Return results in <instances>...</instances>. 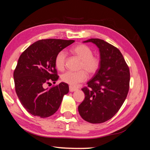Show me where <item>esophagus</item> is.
I'll return each instance as SVG.
<instances>
[{
    "mask_svg": "<svg viewBox=\"0 0 150 150\" xmlns=\"http://www.w3.org/2000/svg\"><path fill=\"white\" fill-rule=\"evenodd\" d=\"M69 91H70V92H74L75 91H77V89H76V88H75V87H73L69 86Z\"/></svg>",
    "mask_w": 150,
    "mask_h": 150,
    "instance_id": "esophagus-1",
    "label": "esophagus"
}]
</instances>
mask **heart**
<instances>
[{"label": "heart", "mask_w": 150, "mask_h": 150, "mask_svg": "<svg viewBox=\"0 0 150 150\" xmlns=\"http://www.w3.org/2000/svg\"><path fill=\"white\" fill-rule=\"evenodd\" d=\"M71 52L81 61L79 66V69L81 71L78 72L67 71L61 75V80L71 86H76L87 79V73L89 75H93L97 72L100 67V60L97 57L93 56L92 49L83 44L73 47ZM66 57L67 54L64 51H59L57 54L54 65L58 70L61 71L65 67Z\"/></svg>", "instance_id": "1"}]
</instances>
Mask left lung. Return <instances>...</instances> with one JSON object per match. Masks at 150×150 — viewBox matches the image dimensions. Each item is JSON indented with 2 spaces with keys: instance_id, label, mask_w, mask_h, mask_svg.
Masks as SVG:
<instances>
[{
  "instance_id": "obj_1",
  "label": "left lung",
  "mask_w": 150,
  "mask_h": 150,
  "mask_svg": "<svg viewBox=\"0 0 150 150\" xmlns=\"http://www.w3.org/2000/svg\"><path fill=\"white\" fill-rule=\"evenodd\" d=\"M83 42H92L98 47L100 67L87 87L82 91L85 99L78 107L84 120L101 123L110 120L124 103L129 87V69L120 50L99 39H90Z\"/></svg>"
}]
</instances>
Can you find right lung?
Segmentation results:
<instances>
[{
  "label": "right lung",
  "mask_w": 150,
  "mask_h": 150,
  "mask_svg": "<svg viewBox=\"0 0 150 150\" xmlns=\"http://www.w3.org/2000/svg\"><path fill=\"white\" fill-rule=\"evenodd\" d=\"M74 40L42 39L30 45L21 54L14 71L15 91L21 104L28 113L40 117H49L58 110L69 85L61 82L51 89L44 85L59 79L54 65L59 51Z\"/></svg>",
  "instance_id": "right-lung-1"
}]
</instances>
